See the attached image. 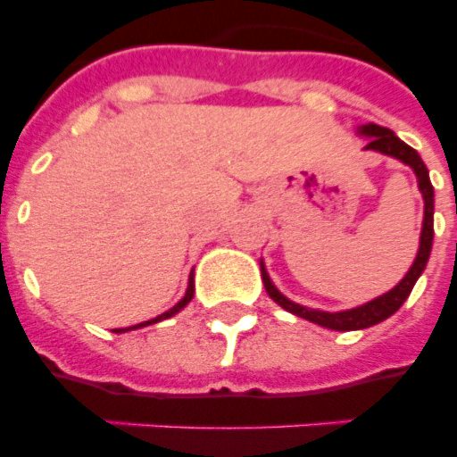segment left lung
Instances as JSON below:
<instances>
[{"instance_id": "obj_1", "label": "left lung", "mask_w": 457, "mask_h": 457, "mask_svg": "<svg viewBox=\"0 0 457 457\" xmlns=\"http://www.w3.org/2000/svg\"><path fill=\"white\" fill-rule=\"evenodd\" d=\"M362 135H370V145L368 149H375V152L389 154V156H396L398 161H403L405 165H411L415 175H418V185L420 192L425 196V222H422V237H420V251L418 258H415V263L408 270L401 282H398L391 292H386L379 299L370 301V303L361 305V308H353V311H341V312H325V311H311V308H303V305L294 303L287 296L275 289V285L268 278V272L265 268H261L263 272V285L265 292L270 294V299L275 303H279L285 311L294 312V315H299L303 320H311L315 325H322L327 329H337V332H351V329H365V327H372L377 322H382L389 315L403 305V301L411 296L412 287L418 282V278L425 270L427 261H429V251H432V239H434V187L429 182V172H427V165L422 163V158L420 154L408 146L405 142L394 135L389 128H382V125H362L361 128Z\"/></svg>"}]
</instances>
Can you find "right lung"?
I'll return each instance as SVG.
<instances>
[{"label": "right lung", "instance_id": "1", "mask_svg": "<svg viewBox=\"0 0 457 457\" xmlns=\"http://www.w3.org/2000/svg\"><path fill=\"white\" fill-rule=\"evenodd\" d=\"M192 296H194V282H192V278H189V287H187V294H185V296H182V301H179L178 305H172V308L168 312H163V315H158V318L149 320V322H142V325H137V327H146V325H152V322H158V320L170 318V315H175V312H178V311H182V308H185V305L189 303V301H192ZM116 332H123V329H116Z\"/></svg>", "mask_w": 457, "mask_h": 457}]
</instances>
